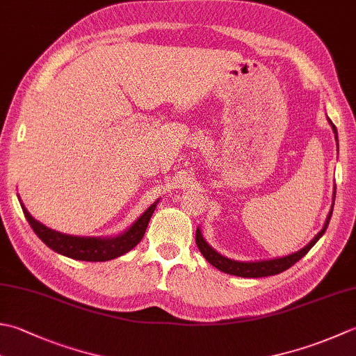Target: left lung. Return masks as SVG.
I'll use <instances>...</instances> for the list:
<instances>
[{
  "label": "left lung",
  "instance_id": "left-lung-1",
  "mask_svg": "<svg viewBox=\"0 0 356 356\" xmlns=\"http://www.w3.org/2000/svg\"><path fill=\"white\" fill-rule=\"evenodd\" d=\"M329 123H330L333 132H335V138L338 142V132H337L335 124L332 123L330 118H329ZM333 197H335V193H333ZM332 211H333V207H332L329 216H327L323 229L307 243V245L299 250V252H296V253H291V254L284 256V257H276V259L256 261V262H239L234 259H228V257L222 256L220 253L216 252L214 248L208 245L199 228L196 229V243L205 259L210 262L213 267H216L220 271H224V273H227V275H234V276H241V277H264V276L277 275V273H282L284 270L290 268L291 266H295V264L301 259V257L307 254L309 250L315 245V243L319 241V238H321V236L325 233V229H327V227H329V222L332 218Z\"/></svg>",
  "mask_w": 356,
  "mask_h": 356
}]
</instances>
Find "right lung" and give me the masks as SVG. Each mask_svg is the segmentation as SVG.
Here are the masks:
<instances>
[{"mask_svg": "<svg viewBox=\"0 0 356 356\" xmlns=\"http://www.w3.org/2000/svg\"><path fill=\"white\" fill-rule=\"evenodd\" d=\"M159 200L154 202L148 210H146L127 232L115 236V238H88V236H72L65 234L55 229L47 228L41 222L35 220L26 207L21 204L23 213L27 222L32 227L35 234L43 241L46 245L57 252L58 254L72 257L76 261H89V262H103L128 253L142 241L143 234L148 227V222L154 213Z\"/></svg>", "mask_w": 356, "mask_h": 356, "instance_id": "1", "label": "right lung"}]
</instances>
